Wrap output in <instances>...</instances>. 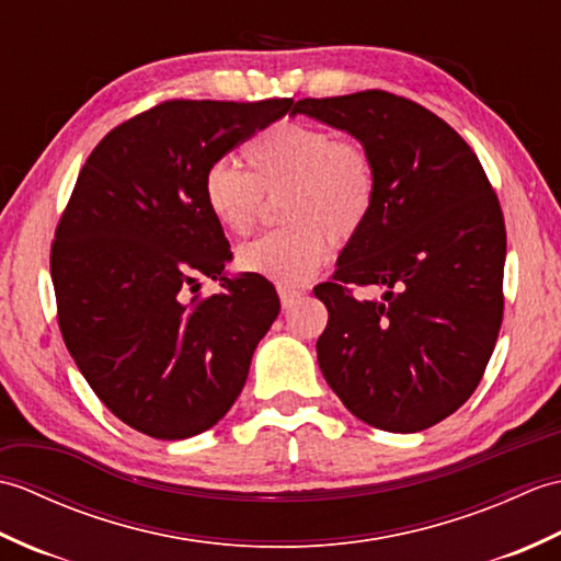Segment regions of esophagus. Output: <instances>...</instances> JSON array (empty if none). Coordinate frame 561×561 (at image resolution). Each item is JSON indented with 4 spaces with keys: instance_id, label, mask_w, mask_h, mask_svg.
I'll return each mask as SVG.
<instances>
[{
    "instance_id": "obj_1",
    "label": "esophagus",
    "mask_w": 561,
    "mask_h": 561,
    "mask_svg": "<svg viewBox=\"0 0 561 561\" xmlns=\"http://www.w3.org/2000/svg\"><path fill=\"white\" fill-rule=\"evenodd\" d=\"M277 294H279V301H282V306L284 308H291V304L296 301V299H301V291L299 289H291V287H277Z\"/></svg>"
}]
</instances>
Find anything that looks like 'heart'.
<instances>
[{
	"mask_svg": "<svg viewBox=\"0 0 561 561\" xmlns=\"http://www.w3.org/2000/svg\"><path fill=\"white\" fill-rule=\"evenodd\" d=\"M248 173L214 163L202 178V199L224 231L248 236L257 229L265 197H282L284 229L238 250L243 272L282 287L301 284L330 255V241L344 245L371 217L378 175L359 139L301 121H279L243 147Z\"/></svg>",
	"mask_w": 561,
	"mask_h": 561,
	"instance_id": "obj_1",
	"label": "heart"
}]
</instances>
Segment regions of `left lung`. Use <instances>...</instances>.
Segmentation results:
<instances>
[{"label": "left lung", "instance_id": "obj_1", "mask_svg": "<svg viewBox=\"0 0 561 561\" xmlns=\"http://www.w3.org/2000/svg\"><path fill=\"white\" fill-rule=\"evenodd\" d=\"M347 129L376 163L378 195L330 282L318 364L354 416L412 434L446 420L480 386L504 318L506 226L478 153L424 105L368 89L301 99ZM374 288L376 297H356Z\"/></svg>", "mask_w": 561, "mask_h": 561}]
</instances>
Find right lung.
I'll list each match as a JSON object with an SVG mask.
<instances>
[{
  "label": "right lung",
  "mask_w": 561,
  "mask_h": 561,
  "mask_svg": "<svg viewBox=\"0 0 561 561\" xmlns=\"http://www.w3.org/2000/svg\"><path fill=\"white\" fill-rule=\"evenodd\" d=\"M291 99H173L113 127L57 221L50 274L71 359L117 420L151 438L207 432L245 386L279 313L260 274L224 277L231 248L202 178ZM202 276L221 278L202 297Z\"/></svg>",
  "instance_id": "1"
}]
</instances>
